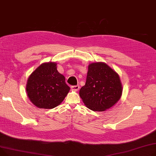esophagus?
<instances>
[{
    "instance_id": "esophagus-1",
    "label": "esophagus",
    "mask_w": 156,
    "mask_h": 156,
    "mask_svg": "<svg viewBox=\"0 0 156 156\" xmlns=\"http://www.w3.org/2000/svg\"><path fill=\"white\" fill-rule=\"evenodd\" d=\"M71 88H72V90H76V91H77V90H78L79 89V88H80V86H79V85H76V86H72L71 87Z\"/></svg>"
}]
</instances>
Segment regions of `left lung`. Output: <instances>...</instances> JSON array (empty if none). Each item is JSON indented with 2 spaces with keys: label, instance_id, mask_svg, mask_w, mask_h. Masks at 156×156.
Returning <instances> with one entry per match:
<instances>
[{
  "label": "left lung",
  "instance_id": "1",
  "mask_svg": "<svg viewBox=\"0 0 156 156\" xmlns=\"http://www.w3.org/2000/svg\"><path fill=\"white\" fill-rule=\"evenodd\" d=\"M122 86L117 73L103 62L88 66L86 84L79 90L85 105L94 112L110 108L120 99Z\"/></svg>",
  "mask_w": 156,
  "mask_h": 156
}]
</instances>
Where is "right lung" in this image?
<instances>
[{
	"instance_id": "add662e5",
	"label": "right lung",
	"mask_w": 156,
	"mask_h": 156,
	"mask_svg": "<svg viewBox=\"0 0 156 156\" xmlns=\"http://www.w3.org/2000/svg\"><path fill=\"white\" fill-rule=\"evenodd\" d=\"M70 90L66 79L57 71V63H44L27 79L26 91L33 105L40 108L52 109L58 106Z\"/></svg>"
}]
</instances>
